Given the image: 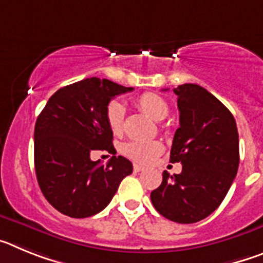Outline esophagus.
<instances>
[{
	"mask_svg": "<svg viewBox=\"0 0 263 263\" xmlns=\"http://www.w3.org/2000/svg\"><path fill=\"white\" fill-rule=\"evenodd\" d=\"M133 170H134V173H141V171H143V170H145V167L139 166V164H134Z\"/></svg>",
	"mask_w": 263,
	"mask_h": 263,
	"instance_id": "34e87169",
	"label": "esophagus"
}]
</instances>
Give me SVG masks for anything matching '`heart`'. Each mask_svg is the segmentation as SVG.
Listing matches in <instances>:
<instances>
[{
  "label": "heart",
  "instance_id": "b5f03b06",
  "mask_svg": "<svg viewBox=\"0 0 263 263\" xmlns=\"http://www.w3.org/2000/svg\"><path fill=\"white\" fill-rule=\"evenodd\" d=\"M137 106L153 120H163L168 113V105L160 96L155 93H143L136 101ZM105 118L108 126L115 134H120L124 129L125 106L124 104L113 100L108 104L105 110ZM125 155L137 162V163L147 164L155 159L163 152V145L159 141H132L127 142L122 148Z\"/></svg>",
  "mask_w": 263,
  "mask_h": 263
}]
</instances>
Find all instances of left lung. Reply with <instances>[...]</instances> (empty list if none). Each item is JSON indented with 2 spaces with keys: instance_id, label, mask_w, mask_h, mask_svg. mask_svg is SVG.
<instances>
[{
  "instance_id": "obj_1",
  "label": "left lung",
  "mask_w": 263,
  "mask_h": 263,
  "mask_svg": "<svg viewBox=\"0 0 263 263\" xmlns=\"http://www.w3.org/2000/svg\"><path fill=\"white\" fill-rule=\"evenodd\" d=\"M173 90L180 126L170 160L180 162L183 168L174 175L164 171L150 197L162 216L192 224L210 216L227 196L240 163L238 132L229 109L205 88L183 84Z\"/></svg>"
}]
</instances>
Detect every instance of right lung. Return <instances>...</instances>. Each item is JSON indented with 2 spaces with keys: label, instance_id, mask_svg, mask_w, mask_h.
<instances>
[{
  "label": "right lung",
  "instance_id": "add662e5",
  "mask_svg": "<svg viewBox=\"0 0 263 263\" xmlns=\"http://www.w3.org/2000/svg\"><path fill=\"white\" fill-rule=\"evenodd\" d=\"M132 90L108 79H84L58 89L36 118V179L48 203L63 215L84 218L101 212L121 180L133 173L124 157L113 155L106 166L90 159L95 150L116 153L106 106L113 97Z\"/></svg>",
  "mask_w": 263,
  "mask_h": 263
}]
</instances>
